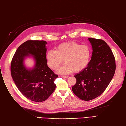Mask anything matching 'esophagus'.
Listing matches in <instances>:
<instances>
[{
  "mask_svg": "<svg viewBox=\"0 0 126 126\" xmlns=\"http://www.w3.org/2000/svg\"><path fill=\"white\" fill-rule=\"evenodd\" d=\"M61 77L63 78H68V76H67V75H61Z\"/></svg>",
  "mask_w": 126,
  "mask_h": 126,
  "instance_id": "obj_1",
  "label": "esophagus"
}]
</instances>
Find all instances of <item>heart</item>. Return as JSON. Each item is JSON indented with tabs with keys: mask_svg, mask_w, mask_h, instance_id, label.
<instances>
[{
	"mask_svg": "<svg viewBox=\"0 0 126 126\" xmlns=\"http://www.w3.org/2000/svg\"><path fill=\"white\" fill-rule=\"evenodd\" d=\"M90 56V50L86 45H80L75 42L64 43L59 45L55 51L50 50L46 54L48 66L57 69L63 61L65 63L57 72L67 74L73 71L79 72L87 65Z\"/></svg>",
	"mask_w": 126,
	"mask_h": 126,
	"instance_id": "b5f03b06",
	"label": "heart"
}]
</instances>
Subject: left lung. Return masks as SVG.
Instances as JSON below:
<instances>
[{"mask_svg": "<svg viewBox=\"0 0 126 126\" xmlns=\"http://www.w3.org/2000/svg\"><path fill=\"white\" fill-rule=\"evenodd\" d=\"M92 54L87 67L74 75L77 79L72 87L74 94L84 101H89L101 95L112 79L116 70L114 56L103 40L88 38Z\"/></svg>", "mask_w": 126, "mask_h": 126, "instance_id": "obj_1", "label": "left lung"}]
</instances>
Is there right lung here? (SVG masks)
Listing matches in <instances>:
<instances>
[{
	"label": "right lung",
	"instance_id": "obj_1",
	"mask_svg": "<svg viewBox=\"0 0 126 126\" xmlns=\"http://www.w3.org/2000/svg\"><path fill=\"white\" fill-rule=\"evenodd\" d=\"M45 41L28 40L17 49L11 63L12 79L20 92L34 102H43L55 91V80L57 74L47 65V48ZM32 54L36 62L33 69L28 70L23 65L26 56Z\"/></svg>",
	"mask_w": 126,
	"mask_h": 126
}]
</instances>
